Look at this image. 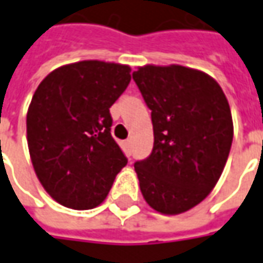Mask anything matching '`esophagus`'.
<instances>
[{
  "label": "esophagus",
  "instance_id": "obj_1",
  "mask_svg": "<svg viewBox=\"0 0 263 263\" xmlns=\"http://www.w3.org/2000/svg\"><path fill=\"white\" fill-rule=\"evenodd\" d=\"M122 148H124V151L126 153V154H131L132 139H125L124 142H122Z\"/></svg>",
  "mask_w": 263,
  "mask_h": 263
}]
</instances>
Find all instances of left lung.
<instances>
[{
    "instance_id": "obj_1",
    "label": "left lung",
    "mask_w": 263,
    "mask_h": 263,
    "mask_svg": "<svg viewBox=\"0 0 263 263\" xmlns=\"http://www.w3.org/2000/svg\"><path fill=\"white\" fill-rule=\"evenodd\" d=\"M132 79L154 129L151 154L134 164L142 196L160 213L187 212L213 190L228 161V99L213 78L184 66H144Z\"/></svg>"
}]
</instances>
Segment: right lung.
<instances>
[{
  "instance_id": "right-lung-1",
  "label": "right lung",
  "mask_w": 263,
  "mask_h": 263,
  "mask_svg": "<svg viewBox=\"0 0 263 263\" xmlns=\"http://www.w3.org/2000/svg\"><path fill=\"white\" fill-rule=\"evenodd\" d=\"M131 67L85 60L50 73L27 112V142L34 171L57 203L99 206L128 162L110 135L109 108L131 82Z\"/></svg>"
}]
</instances>
